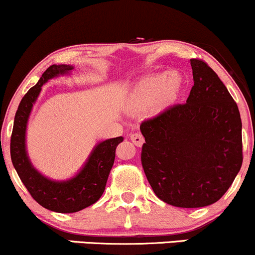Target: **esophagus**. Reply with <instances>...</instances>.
<instances>
[{
	"label": "esophagus",
	"instance_id": "34e87169",
	"mask_svg": "<svg viewBox=\"0 0 255 255\" xmlns=\"http://www.w3.org/2000/svg\"><path fill=\"white\" fill-rule=\"evenodd\" d=\"M130 140H131V142H133L134 145H136V146H142V144H144V136L141 135V134L140 133H134V134H131L130 135Z\"/></svg>",
	"mask_w": 255,
	"mask_h": 255
}]
</instances>
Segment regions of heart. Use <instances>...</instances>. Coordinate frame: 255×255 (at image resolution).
Masks as SVG:
<instances>
[{
  "instance_id": "obj_1",
  "label": "heart",
  "mask_w": 255,
  "mask_h": 255,
  "mask_svg": "<svg viewBox=\"0 0 255 255\" xmlns=\"http://www.w3.org/2000/svg\"><path fill=\"white\" fill-rule=\"evenodd\" d=\"M183 86L184 80L181 73H156L136 85L129 97V104L135 109H146L156 103L162 108H168L176 103Z\"/></svg>"
}]
</instances>
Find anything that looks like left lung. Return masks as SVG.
Returning <instances> with one entry per match:
<instances>
[{
    "label": "left lung",
    "instance_id": "8db88e82",
    "mask_svg": "<svg viewBox=\"0 0 255 255\" xmlns=\"http://www.w3.org/2000/svg\"><path fill=\"white\" fill-rule=\"evenodd\" d=\"M194 86L184 104L144 121L141 163L154 194L194 209L224 195L242 165V122L218 75L192 58Z\"/></svg>",
    "mask_w": 255,
    "mask_h": 255
}]
</instances>
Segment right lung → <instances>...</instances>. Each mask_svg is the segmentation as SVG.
I'll use <instances>...</instances> for the list:
<instances>
[{
	"mask_svg": "<svg viewBox=\"0 0 255 255\" xmlns=\"http://www.w3.org/2000/svg\"><path fill=\"white\" fill-rule=\"evenodd\" d=\"M72 64H52L38 83L28 90L17 108L10 137L11 163L32 198L45 209L60 213H73L95 204L103 194L108 176L115 160V151L124 137L118 136L98 142L86 162L74 176L57 181L46 177L32 164L26 148L28 119L42 86L54 78L71 74Z\"/></svg>",
	"mask_w": 255,
	"mask_h": 255,
	"instance_id": "right-lung-1",
	"label": "right lung"
}]
</instances>
